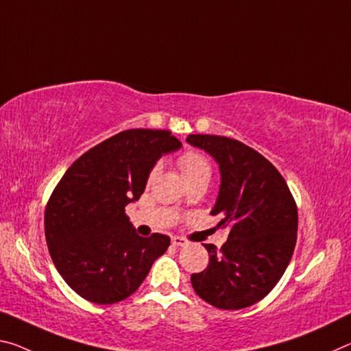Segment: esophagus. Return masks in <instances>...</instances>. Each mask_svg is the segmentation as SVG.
I'll return each mask as SVG.
<instances>
[{"label":"esophagus","mask_w":351,"mask_h":351,"mask_svg":"<svg viewBox=\"0 0 351 351\" xmlns=\"http://www.w3.org/2000/svg\"><path fill=\"white\" fill-rule=\"evenodd\" d=\"M171 245H175V247H187L189 242L186 241V239H182V237H173V239H171Z\"/></svg>","instance_id":"34e87169"}]
</instances>
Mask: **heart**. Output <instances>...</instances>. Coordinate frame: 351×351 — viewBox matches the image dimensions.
<instances>
[{"mask_svg": "<svg viewBox=\"0 0 351 351\" xmlns=\"http://www.w3.org/2000/svg\"><path fill=\"white\" fill-rule=\"evenodd\" d=\"M178 167H180L184 180L193 181V180H208L210 178V164L209 160L204 158L202 153L198 152H186L178 158ZM158 173V169H153L148 175V181H152ZM180 206H184V203H180Z\"/></svg>", "mask_w": 351, "mask_h": 351, "instance_id": "b5f03b06", "label": "heart"}]
</instances>
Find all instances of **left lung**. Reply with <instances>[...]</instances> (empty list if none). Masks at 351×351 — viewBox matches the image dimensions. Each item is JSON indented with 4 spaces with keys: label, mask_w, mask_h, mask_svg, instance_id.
I'll use <instances>...</instances> for the list:
<instances>
[{
    "label": "left lung",
    "mask_w": 351,
    "mask_h": 351,
    "mask_svg": "<svg viewBox=\"0 0 351 351\" xmlns=\"http://www.w3.org/2000/svg\"><path fill=\"white\" fill-rule=\"evenodd\" d=\"M187 142L219 162L221 184L210 215L230 228L220 250L204 245L209 264L191 276L192 287L219 309L248 308L276 286L291 263L297 203L275 165L245 143L209 134H191Z\"/></svg>",
    "instance_id": "left-lung-1"
}]
</instances>
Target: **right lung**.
<instances>
[{
    "label": "right lung",
    "mask_w": 351,
    "mask_h": 351,
    "mask_svg": "<svg viewBox=\"0 0 351 351\" xmlns=\"http://www.w3.org/2000/svg\"><path fill=\"white\" fill-rule=\"evenodd\" d=\"M170 131L126 130L77 158L45 209V237L56 269L77 295L114 304L134 293L170 245L136 234L126 204L141 198L160 156L181 142Z\"/></svg>",
    "instance_id": "1"
}]
</instances>
